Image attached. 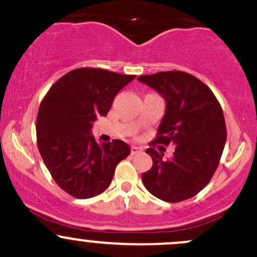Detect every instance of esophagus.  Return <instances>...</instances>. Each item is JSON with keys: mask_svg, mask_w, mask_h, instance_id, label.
Returning a JSON list of instances; mask_svg holds the SVG:
<instances>
[{"mask_svg": "<svg viewBox=\"0 0 257 257\" xmlns=\"http://www.w3.org/2000/svg\"><path fill=\"white\" fill-rule=\"evenodd\" d=\"M131 152H132V154H133V155H137V154H141L142 149H141V148L136 147V145H133V147L131 148Z\"/></svg>", "mask_w": 257, "mask_h": 257, "instance_id": "1", "label": "esophagus"}]
</instances>
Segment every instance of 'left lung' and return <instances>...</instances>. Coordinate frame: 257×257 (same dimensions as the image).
<instances>
[{
	"instance_id": "obj_1",
	"label": "left lung",
	"mask_w": 257,
	"mask_h": 257,
	"mask_svg": "<svg viewBox=\"0 0 257 257\" xmlns=\"http://www.w3.org/2000/svg\"><path fill=\"white\" fill-rule=\"evenodd\" d=\"M138 80L157 90L167 103L154 142L175 145L172 159H164L154 148L145 150L153 167L142 174L144 186L168 203L193 198L211 180L226 142L220 103L208 85L185 72H159Z\"/></svg>"
}]
</instances>
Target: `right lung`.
Wrapping results in <instances>:
<instances>
[{
    "label": "right lung",
    "instance_id": "1",
    "mask_svg": "<svg viewBox=\"0 0 257 257\" xmlns=\"http://www.w3.org/2000/svg\"><path fill=\"white\" fill-rule=\"evenodd\" d=\"M136 76L100 68L68 72L49 88L36 120L38 150L58 186L77 199L102 194L115 167L131 154L123 141L95 142L93 123L105 116L116 93Z\"/></svg>",
    "mask_w": 257,
    "mask_h": 257
}]
</instances>
